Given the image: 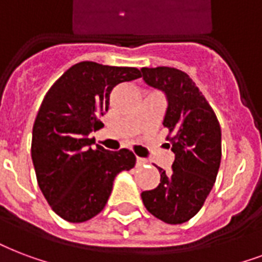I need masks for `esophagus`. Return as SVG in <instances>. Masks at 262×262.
<instances>
[{
    "mask_svg": "<svg viewBox=\"0 0 262 262\" xmlns=\"http://www.w3.org/2000/svg\"><path fill=\"white\" fill-rule=\"evenodd\" d=\"M147 163H148V161L144 159V158L137 157V159H136V165H137V166H144V165H147Z\"/></svg>",
    "mask_w": 262,
    "mask_h": 262,
    "instance_id": "34e87169",
    "label": "esophagus"
}]
</instances>
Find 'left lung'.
Masks as SVG:
<instances>
[{
	"instance_id": "left-lung-1",
	"label": "left lung",
	"mask_w": 262,
	"mask_h": 262,
	"mask_svg": "<svg viewBox=\"0 0 262 262\" xmlns=\"http://www.w3.org/2000/svg\"><path fill=\"white\" fill-rule=\"evenodd\" d=\"M143 79L166 93L163 126L174 152L169 173L158 167L161 183L141 192L145 209L167 224H183L201 210L221 162V127L211 105L189 75L173 67H143Z\"/></svg>"
}]
</instances>
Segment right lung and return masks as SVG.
I'll list each match as a JSON object with an SVG mask.
<instances>
[{"mask_svg": "<svg viewBox=\"0 0 262 262\" xmlns=\"http://www.w3.org/2000/svg\"><path fill=\"white\" fill-rule=\"evenodd\" d=\"M141 77L136 67L81 61L48 91L33 126L31 158L39 189L52 210L69 223H83L103 210L115 176L136 165L126 148H91L89 133L103 125L117 85Z\"/></svg>", "mask_w": 262, "mask_h": 262, "instance_id": "right-lung-1", "label": "right lung"}]
</instances>
